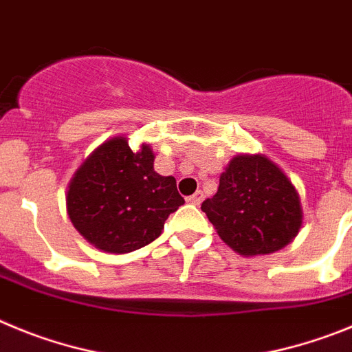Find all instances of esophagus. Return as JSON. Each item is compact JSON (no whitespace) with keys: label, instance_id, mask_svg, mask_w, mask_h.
Returning a JSON list of instances; mask_svg holds the SVG:
<instances>
[{"label":"esophagus","instance_id":"esophagus-1","mask_svg":"<svg viewBox=\"0 0 352 352\" xmlns=\"http://www.w3.org/2000/svg\"><path fill=\"white\" fill-rule=\"evenodd\" d=\"M186 199H188L189 204L199 205V204H201V201H204V191H196L195 195L188 196V198H186Z\"/></svg>","mask_w":352,"mask_h":352}]
</instances>
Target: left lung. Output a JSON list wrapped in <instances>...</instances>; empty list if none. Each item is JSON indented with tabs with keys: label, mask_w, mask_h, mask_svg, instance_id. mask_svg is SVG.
Instances as JSON below:
<instances>
[{
	"label": "left lung",
	"mask_w": 352,
	"mask_h": 352,
	"mask_svg": "<svg viewBox=\"0 0 352 352\" xmlns=\"http://www.w3.org/2000/svg\"><path fill=\"white\" fill-rule=\"evenodd\" d=\"M217 235L243 256L270 254L286 247L302 226L298 192L265 156H236L219 188L201 204Z\"/></svg>",
	"instance_id": "obj_1"
}]
</instances>
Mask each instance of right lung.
Masks as SVG:
<instances>
[{
	"label": "right lung",
	"mask_w": 352,
	"mask_h": 352,
	"mask_svg": "<svg viewBox=\"0 0 352 352\" xmlns=\"http://www.w3.org/2000/svg\"><path fill=\"white\" fill-rule=\"evenodd\" d=\"M184 204L173 177L154 172L148 145L133 153L126 138L98 147L68 186L66 208L77 231L105 252L137 251L161 235Z\"/></svg>",
	"instance_id": "add662e5"
}]
</instances>
